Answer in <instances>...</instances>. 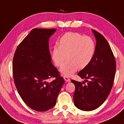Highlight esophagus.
I'll use <instances>...</instances> for the list:
<instances>
[{
	"label": "esophagus",
	"instance_id": "34e87169",
	"mask_svg": "<svg viewBox=\"0 0 124 124\" xmlns=\"http://www.w3.org/2000/svg\"><path fill=\"white\" fill-rule=\"evenodd\" d=\"M63 78H64V80H65V81H66V82H70V79L68 77L63 76Z\"/></svg>",
	"mask_w": 124,
	"mask_h": 124
}]
</instances>
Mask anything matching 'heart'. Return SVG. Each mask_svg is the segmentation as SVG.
I'll list each match as a JSON object with an SVG mask.
<instances>
[{
	"mask_svg": "<svg viewBox=\"0 0 124 124\" xmlns=\"http://www.w3.org/2000/svg\"><path fill=\"white\" fill-rule=\"evenodd\" d=\"M96 44L90 37L77 32H68L59 40V45L53 46L51 58L56 66L61 65L68 54V60L62 64L59 71L63 75L71 76L80 67L89 65L95 55Z\"/></svg>",
	"mask_w": 124,
	"mask_h": 124,
	"instance_id": "1",
	"label": "heart"
}]
</instances>
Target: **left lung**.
<instances>
[{
    "label": "left lung",
    "mask_w": 124,
    "mask_h": 124,
    "mask_svg": "<svg viewBox=\"0 0 124 124\" xmlns=\"http://www.w3.org/2000/svg\"><path fill=\"white\" fill-rule=\"evenodd\" d=\"M96 39V51L93 59L78 75L87 84L72 80L75 85L74 104L83 111H92L103 103L112 88L116 74V60L110 46L103 36L92 30ZM83 81V84H85Z\"/></svg>",
    "instance_id": "1"
}]
</instances>
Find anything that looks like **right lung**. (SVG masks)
<instances>
[{
    "instance_id": "1",
    "label": "right lung",
    "mask_w": 124,
    "mask_h": 124,
    "mask_svg": "<svg viewBox=\"0 0 124 124\" xmlns=\"http://www.w3.org/2000/svg\"><path fill=\"white\" fill-rule=\"evenodd\" d=\"M56 29L35 28L22 40L15 53L13 72L18 93L28 106L45 111L56 105L64 83L51 62L48 41ZM56 77L48 83V79Z\"/></svg>"
}]
</instances>
